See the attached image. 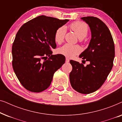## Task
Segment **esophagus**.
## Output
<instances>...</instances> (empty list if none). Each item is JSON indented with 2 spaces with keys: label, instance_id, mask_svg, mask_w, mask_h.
I'll list each match as a JSON object with an SVG mask.
<instances>
[{
  "label": "esophagus",
  "instance_id": "1",
  "mask_svg": "<svg viewBox=\"0 0 122 122\" xmlns=\"http://www.w3.org/2000/svg\"><path fill=\"white\" fill-rule=\"evenodd\" d=\"M66 63L69 62V59H68V58H66Z\"/></svg>",
  "mask_w": 122,
  "mask_h": 122
}]
</instances>
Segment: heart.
I'll return each mask as SVG.
<instances>
[{"mask_svg":"<svg viewBox=\"0 0 122 122\" xmlns=\"http://www.w3.org/2000/svg\"><path fill=\"white\" fill-rule=\"evenodd\" d=\"M69 28L76 33L79 38L82 39L87 36L88 33V25L82 21H76L69 25ZM66 34V29L64 26H61L56 30L54 34V41L58 44H61L64 39ZM81 49L78 46L66 44L58 50V52L66 57L73 58L81 52Z\"/></svg>","mask_w":122,"mask_h":122,"instance_id":"obj_1","label":"heart"}]
</instances>
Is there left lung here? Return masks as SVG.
<instances>
[{"label":"left lung","instance_id":"left-lung-1","mask_svg":"<svg viewBox=\"0 0 122 122\" xmlns=\"http://www.w3.org/2000/svg\"><path fill=\"white\" fill-rule=\"evenodd\" d=\"M81 19L89 25L92 38L88 47L79 57L85 62L89 61L90 64L84 66L82 63L71 60L72 71L69 79L76 92L89 94L101 88L107 78L113 66L115 48L111 31L104 22L94 16Z\"/></svg>","mask_w":122,"mask_h":122}]
</instances>
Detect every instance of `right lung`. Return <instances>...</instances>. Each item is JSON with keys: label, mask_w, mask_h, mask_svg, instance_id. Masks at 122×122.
I'll list each match as a JSON object with an SVG mask.
<instances>
[{"label": "right lung", "mask_w": 122, "mask_h": 122, "mask_svg": "<svg viewBox=\"0 0 122 122\" xmlns=\"http://www.w3.org/2000/svg\"><path fill=\"white\" fill-rule=\"evenodd\" d=\"M68 19L41 15L24 23L12 46V66L21 84L32 92L49 87L54 73L65 63L61 54L52 55L56 47L54 34Z\"/></svg>", "instance_id": "1"}]
</instances>
